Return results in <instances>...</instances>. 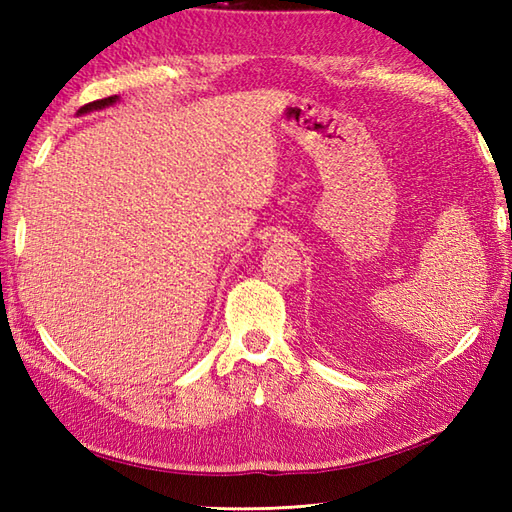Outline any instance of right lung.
Wrapping results in <instances>:
<instances>
[{
  "label": "right lung",
  "mask_w": 512,
  "mask_h": 512,
  "mask_svg": "<svg viewBox=\"0 0 512 512\" xmlns=\"http://www.w3.org/2000/svg\"><path fill=\"white\" fill-rule=\"evenodd\" d=\"M105 103H112V99H110V101H105ZM105 103H99V107H101V105H105Z\"/></svg>",
  "instance_id": "1"
}]
</instances>
